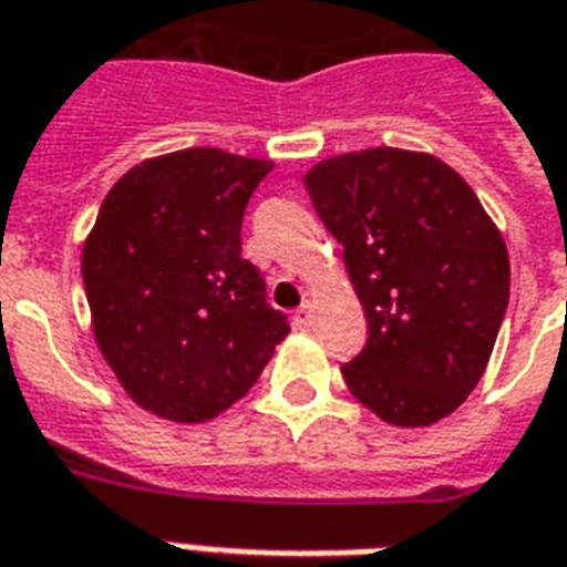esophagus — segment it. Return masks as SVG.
<instances>
[{
	"label": "esophagus",
	"mask_w": 567,
	"mask_h": 567,
	"mask_svg": "<svg viewBox=\"0 0 567 567\" xmlns=\"http://www.w3.org/2000/svg\"><path fill=\"white\" fill-rule=\"evenodd\" d=\"M310 319H313V308H310V301L305 299L301 301V308H296V313H292V322H296V329H308Z\"/></svg>",
	"instance_id": "34e87169"
}]
</instances>
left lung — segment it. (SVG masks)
Here are the masks:
<instances>
[{"label":"left lung","mask_w":567,"mask_h":567,"mask_svg":"<svg viewBox=\"0 0 567 567\" xmlns=\"http://www.w3.org/2000/svg\"><path fill=\"white\" fill-rule=\"evenodd\" d=\"M305 187L368 317V343L340 368L349 391L398 427L445 419L478 385L508 308L499 229L449 164L419 152L329 157Z\"/></svg>","instance_id":"left-lung-1"}]
</instances>
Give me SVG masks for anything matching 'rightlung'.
Wrapping results in <instances>:
<instances>
[{
  "label": "right lung",
  "instance_id": "right-lung-1",
  "mask_svg": "<svg viewBox=\"0 0 567 567\" xmlns=\"http://www.w3.org/2000/svg\"><path fill=\"white\" fill-rule=\"evenodd\" d=\"M271 161L185 148L127 169L83 248L97 347L140 406L215 419L257 382L287 313L241 257V218Z\"/></svg>",
  "mask_w": 567,
  "mask_h": 567
}]
</instances>
